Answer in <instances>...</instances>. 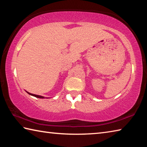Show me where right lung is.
<instances>
[{
	"label": "right lung",
	"instance_id": "1",
	"mask_svg": "<svg viewBox=\"0 0 147 147\" xmlns=\"http://www.w3.org/2000/svg\"><path fill=\"white\" fill-rule=\"evenodd\" d=\"M26 93H28V94H29L30 95H32V96H35V97H36V98H48V97H45V96H41V95H38V94H35L30 93H29V92L26 91Z\"/></svg>",
	"mask_w": 147,
	"mask_h": 147
}]
</instances>
